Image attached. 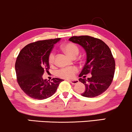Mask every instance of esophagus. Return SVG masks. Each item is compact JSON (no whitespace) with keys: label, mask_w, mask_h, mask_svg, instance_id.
Wrapping results in <instances>:
<instances>
[{"label":"esophagus","mask_w":132,"mask_h":132,"mask_svg":"<svg viewBox=\"0 0 132 132\" xmlns=\"http://www.w3.org/2000/svg\"><path fill=\"white\" fill-rule=\"evenodd\" d=\"M68 81H69L70 83H71L72 84H76L79 82L78 80H76V79L75 80H68Z\"/></svg>","instance_id":"1"}]
</instances>
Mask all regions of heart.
<instances>
[{
  "instance_id": "b5f03b06",
  "label": "heart",
  "mask_w": 132,
  "mask_h": 132,
  "mask_svg": "<svg viewBox=\"0 0 132 132\" xmlns=\"http://www.w3.org/2000/svg\"><path fill=\"white\" fill-rule=\"evenodd\" d=\"M62 49L69 56V57H73L75 56L78 55L79 53L78 47L72 43H65L62 46ZM49 63L52 65L54 61V54L53 53H51L48 57ZM78 71L76 68H63L58 71L59 76L63 78L69 79L73 78L76 72Z\"/></svg>"
}]
</instances>
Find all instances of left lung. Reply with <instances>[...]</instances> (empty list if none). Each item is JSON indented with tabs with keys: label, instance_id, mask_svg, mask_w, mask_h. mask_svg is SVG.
<instances>
[{
	"label": "left lung",
	"instance_id": "left-lung-1",
	"mask_svg": "<svg viewBox=\"0 0 132 132\" xmlns=\"http://www.w3.org/2000/svg\"><path fill=\"white\" fill-rule=\"evenodd\" d=\"M69 40L79 45L86 51V62L79 76L92 75L87 79L86 76L79 79L86 87L81 95L86 97L101 95L109 88L114 76L116 64L109 47L100 39L90 36L72 37Z\"/></svg>",
	"mask_w": 132,
	"mask_h": 132
}]
</instances>
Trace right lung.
<instances>
[{"label":"right lung","instance_id":"obj_1","mask_svg":"<svg viewBox=\"0 0 132 132\" xmlns=\"http://www.w3.org/2000/svg\"><path fill=\"white\" fill-rule=\"evenodd\" d=\"M61 38L38 41L27 45L20 51L15 62L17 82L22 90L33 99L50 97L63 81L53 78L43 79V75L50 68L48 57L54 44Z\"/></svg>","mask_w":132,"mask_h":132}]
</instances>
